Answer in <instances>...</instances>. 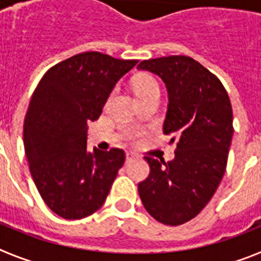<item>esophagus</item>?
<instances>
[{
  "label": "esophagus",
  "mask_w": 261,
  "mask_h": 261,
  "mask_svg": "<svg viewBox=\"0 0 261 261\" xmlns=\"http://www.w3.org/2000/svg\"><path fill=\"white\" fill-rule=\"evenodd\" d=\"M136 156H137V155H136L135 153H132V151H128V153L125 154V163H129L130 161H133Z\"/></svg>",
  "instance_id": "obj_1"
}]
</instances>
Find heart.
<instances>
[{
    "instance_id": "obj_1",
    "label": "heart",
    "mask_w": 261,
    "mask_h": 261,
    "mask_svg": "<svg viewBox=\"0 0 261 261\" xmlns=\"http://www.w3.org/2000/svg\"><path fill=\"white\" fill-rule=\"evenodd\" d=\"M136 90V94H141L144 91H149V90L153 89H158V84H156V81L154 80L153 77L150 75H138L137 78L135 80V84H133Z\"/></svg>"
}]
</instances>
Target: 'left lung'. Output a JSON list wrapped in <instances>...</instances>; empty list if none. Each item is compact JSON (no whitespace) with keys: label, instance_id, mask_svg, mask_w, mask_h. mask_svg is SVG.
I'll return each mask as SVG.
<instances>
[{"label":"left lung","instance_id":"8db88e82","mask_svg":"<svg viewBox=\"0 0 261 261\" xmlns=\"http://www.w3.org/2000/svg\"><path fill=\"white\" fill-rule=\"evenodd\" d=\"M137 69L166 85L163 133L177 141L170 162L145 156L150 174L138 193L158 222L181 225L205 208L222 180L234 133L231 103L221 81L191 57L144 60Z\"/></svg>","mask_w":261,"mask_h":261}]
</instances>
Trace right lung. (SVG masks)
Wrapping results in <instances>:
<instances>
[{
  "label": "right lung",
  "mask_w": 261,
  "mask_h": 261,
  "mask_svg": "<svg viewBox=\"0 0 261 261\" xmlns=\"http://www.w3.org/2000/svg\"><path fill=\"white\" fill-rule=\"evenodd\" d=\"M137 62L80 53L50 68L32 94L23 125L30 172L48 208L65 220L98 211L124 165L121 149L87 150V121L100 116L117 81Z\"/></svg>",
  "instance_id": "right-lung-1"
}]
</instances>
